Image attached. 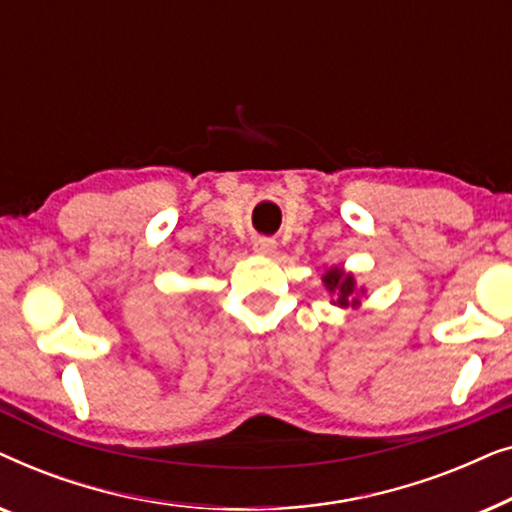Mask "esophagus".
<instances>
[{"mask_svg": "<svg viewBox=\"0 0 512 512\" xmlns=\"http://www.w3.org/2000/svg\"><path fill=\"white\" fill-rule=\"evenodd\" d=\"M277 249V242L270 240V237H258L254 240V251L258 256H272Z\"/></svg>", "mask_w": 512, "mask_h": 512, "instance_id": "obj_1", "label": "esophagus"}]
</instances>
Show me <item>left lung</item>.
Listing matches in <instances>:
<instances>
[{
	"instance_id": "left-lung-1",
	"label": "left lung",
	"mask_w": 512,
	"mask_h": 512,
	"mask_svg": "<svg viewBox=\"0 0 512 512\" xmlns=\"http://www.w3.org/2000/svg\"><path fill=\"white\" fill-rule=\"evenodd\" d=\"M321 284H324L328 296H331V305L340 307V310L359 307L361 300L368 296L366 286L356 282V275L345 270V265H331V268H326L324 275H321Z\"/></svg>"
}]
</instances>
